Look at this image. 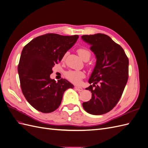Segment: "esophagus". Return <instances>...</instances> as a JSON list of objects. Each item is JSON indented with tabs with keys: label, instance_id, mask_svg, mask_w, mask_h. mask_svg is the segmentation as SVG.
<instances>
[{
	"label": "esophagus",
	"instance_id": "obj_1",
	"mask_svg": "<svg viewBox=\"0 0 148 148\" xmlns=\"http://www.w3.org/2000/svg\"><path fill=\"white\" fill-rule=\"evenodd\" d=\"M75 89H77V91H82L83 90V89L82 87H79V86H75Z\"/></svg>",
	"mask_w": 148,
	"mask_h": 148
}]
</instances>
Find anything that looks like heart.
I'll list each match as a JSON object with an SVG mask.
<instances>
[{"label": "heart", "instance_id": "b5f03b06", "mask_svg": "<svg viewBox=\"0 0 148 148\" xmlns=\"http://www.w3.org/2000/svg\"><path fill=\"white\" fill-rule=\"evenodd\" d=\"M78 55L84 61H88L91 57V52L86 48H79L77 50ZM66 54L64 56V59ZM65 77L70 82L74 84H79L81 79L85 77L84 73L82 71H69L65 73Z\"/></svg>", "mask_w": 148, "mask_h": 148}]
</instances>
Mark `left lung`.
<instances>
[{"label":"left lung","instance_id":"8db88e82","mask_svg":"<svg viewBox=\"0 0 148 148\" xmlns=\"http://www.w3.org/2000/svg\"><path fill=\"white\" fill-rule=\"evenodd\" d=\"M82 39L90 45L96 59L86 90L91 99L83 103L84 109L92 115L108 112L117 104L128 81V59L122 47L108 36L97 33L83 35Z\"/></svg>","mask_w":148,"mask_h":148}]
</instances>
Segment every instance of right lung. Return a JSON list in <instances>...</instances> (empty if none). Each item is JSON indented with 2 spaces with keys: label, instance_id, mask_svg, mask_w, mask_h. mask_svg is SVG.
I'll list each match as a JSON object with an SVG mask.
<instances>
[{
  "label": "right lung",
  "instance_id": "add662e5",
  "mask_svg": "<svg viewBox=\"0 0 148 148\" xmlns=\"http://www.w3.org/2000/svg\"><path fill=\"white\" fill-rule=\"evenodd\" d=\"M79 36L49 33L35 38L23 47L18 66L20 86L26 99L43 113L56 110L64 92L73 85L65 79L56 82L50 78L52 68Z\"/></svg>",
  "mask_w": 148,
  "mask_h": 148
}]
</instances>
